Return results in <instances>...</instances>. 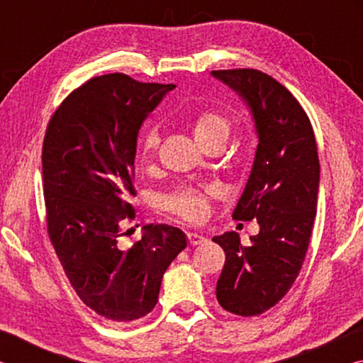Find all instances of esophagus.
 Wrapping results in <instances>:
<instances>
[{
    "label": "esophagus",
    "instance_id": "obj_1",
    "mask_svg": "<svg viewBox=\"0 0 363 363\" xmlns=\"http://www.w3.org/2000/svg\"><path fill=\"white\" fill-rule=\"evenodd\" d=\"M187 242H189L190 247H196V245H201L205 242V237L199 235V233L190 232V233H187Z\"/></svg>",
    "mask_w": 363,
    "mask_h": 363
}]
</instances>
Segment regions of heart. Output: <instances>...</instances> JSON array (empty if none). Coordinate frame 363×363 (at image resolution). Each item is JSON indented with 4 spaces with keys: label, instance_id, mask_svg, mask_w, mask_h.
<instances>
[{
    "label": "heart",
    "instance_id": "obj_1",
    "mask_svg": "<svg viewBox=\"0 0 363 363\" xmlns=\"http://www.w3.org/2000/svg\"><path fill=\"white\" fill-rule=\"evenodd\" d=\"M190 130L196 143L203 149L211 145H225L232 133V123L224 113L218 110H201L190 120ZM162 144V136L157 128L147 130L140 140V152L147 162L157 157ZM214 192L211 189L179 187L167 195L162 201V208L187 223H201L210 213V201Z\"/></svg>",
    "mask_w": 363,
    "mask_h": 363
}]
</instances>
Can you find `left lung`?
<instances>
[{"label":"left lung","mask_w":363,"mask_h":363,"mask_svg":"<svg viewBox=\"0 0 363 363\" xmlns=\"http://www.w3.org/2000/svg\"><path fill=\"white\" fill-rule=\"evenodd\" d=\"M253 112V169L232 218L256 219L259 233L243 247L235 232L214 237L225 253L218 303L235 315L264 314L290 291L309 247L320 163L314 130L301 104L277 79L256 69L213 70Z\"/></svg>","instance_id":"obj_1"}]
</instances>
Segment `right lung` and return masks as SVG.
<instances>
[{"label":"right lung","instance_id":"obj_1","mask_svg":"<svg viewBox=\"0 0 363 363\" xmlns=\"http://www.w3.org/2000/svg\"><path fill=\"white\" fill-rule=\"evenodd\" d=\"M174 84L140 83L125 73L94 77L56 108L43 140L48 235L78 298L112 322L149 314L164 270L187 247L168 224H147L121 248L123 224L136 213L138 133Z\"/></svg>","mask_w":363,"mask_h":363}]
</instances>
